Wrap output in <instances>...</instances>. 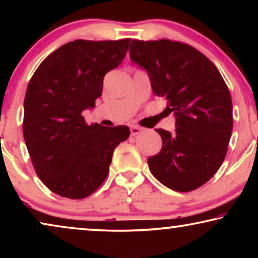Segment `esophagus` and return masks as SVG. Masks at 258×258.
Segmentation results:
<instances>
[{"instance_id":"esophagus-1","label":"esophagus","mask_w":258,"mask_h":258,"mask_svg":"<svg viewBox=\"0 0 258 258\" xmlns=\"http://www.w3.org/2000/svg\"><path fill=\"white\" fill-rule=\"evenodd\" d=\"M141 132H142V128H140V126H137V125H133L132 128H130V133H132L133 136L139 135Z\"/></svg>"}]
</instances>
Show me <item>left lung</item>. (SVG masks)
<instances>
[{
	"mask_svg": "<svg viewBox=\"0 0 258 258\" xmlns=\"http://www.w3.org/2000/svg\"><path fill=\"white\" fill-rule=\"evenodd\" d=\"M129 52L176 117L172 134L156 129L162 149L148 158L151 174L175 191L200 188L223 163L232 133V102L223 77L207 56L181 42L133 40Z\"/></svg>",
	"mask_w": 258,
	"mask_h": 258,
	"instance_id": "1",
	"label": "left lung"
}]
</instances>
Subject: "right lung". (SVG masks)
Returning <instances> with one entry per match:
<instances>
[{
    "mask_svg": "<svg viewBox=\"0 0 258 258\" xmlns=\"http://www.w3.org/2000/svg\"><path fill=\"white\" fill-rule=\"evenodd\" d=\"M130 38L68 42L38 66L24 97L23 137L35 171L62 197L86 199L101 186L126 125H88L83 110L95 107L103 77L117 68Z\"/></svg>",
    "mask_w": 258,
    "mask_h": 258,
    "instance_id": "add662e5",
    "label": "right lung"
}]
</instances>
